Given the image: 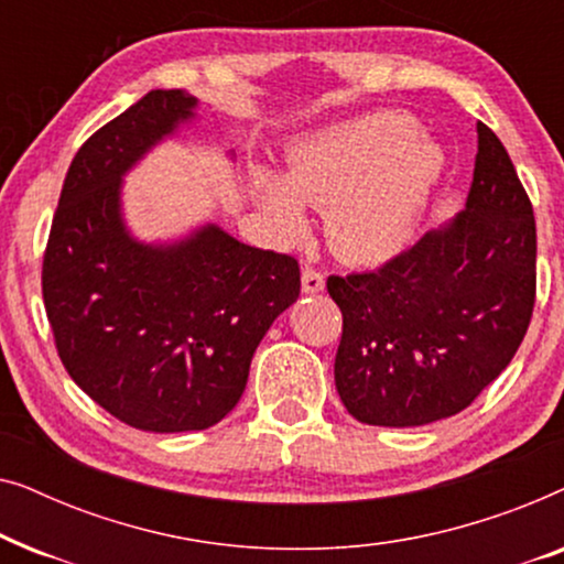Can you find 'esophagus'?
I'll return each instance as SVG.
<instances>
[{
    "label": "esophagus",
    "mask_w": 564,
    "mask_h": 564,
    "mask_svg": "<svg viewBox=\"0 0 564 564\" xmlns=\"http://www.w3.org/2000/svg\"><path fill=\"white\" fill-rule=\"evenodd\" d=\"M300 280H303L305 295H315V292H321L323 288H326V280H323V274L315 272L313 267H305L303 274H300Z\"/></svg>",
    "instance_id": "1"
}]
</instances>
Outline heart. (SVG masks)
<instances>
[{"instance_id": "obj_1", "label": "heart", "mask_w": 564, "mask_h": 564, "mask_svg": "<svg viewBox=\"0 0 564 564\" xmlns=\"http://www.w3.org/2000/svg\"><path fill=\"white\" fill-rule=\"evenodd\" d=\"M444 174V153L400 112H372L313 130L292 143L288 174L251 172L253 195L276 234L300 241L307 205L326 207L338 257L382 264L408 249Z\"/></svg>"}]
</instances>
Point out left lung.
<instances>
[{
	"mask_svg": "<svg viewBox=\"0 0 564 564\" xmlns=\"http://www.w3.org/2000/svg\"><path fill=\"white\" fill-rule=\"evenodd\" d=\"M534 292V210L503 143L477 122L465 210L377 272L328 276L346 411L392 429L465 411L513 359Z\"/></svg>",
	"mask_w": 564,
	"mask_h": 564,
	"instance_id": "8db88e82",
	"label": "left lung"
}]
</instances>
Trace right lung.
<instances>
[{
	"mask_svg": "<svg viewBox=\"0 0 564 564\" xmlns=\"http://www.w3.org/2000/svg\"><path fill=\"white\" fill-rule=\"evenodd\" d=\"M197 107L184 89H151L99 128L68 166L43 259L66 372L107 413L151 434L226 419L259 341L300 295L295 259L210 220L169 241L128 228L122 180L192 126Z\"/></svg>",
	"mask_w": 564,
	"mask_h": 564,
	"instance_id": "1",
	"label": "right lung"
}]
</instances>
